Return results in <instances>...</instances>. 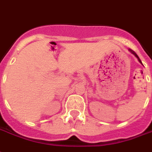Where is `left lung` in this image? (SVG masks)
Here are the masks:
<instances>
[{"mask_svg": "<svg viewBox=\"0 0 152 152\" xmlns=\"http://www.w3.org/2000/svg\"><path fill=\"white\" fill-rule=\"evenodd\" d=\"M129 52H130V53H132V54H134V56H136V57H137V59L138 60V61H139V62L141 63L142 65V63L141 60L139 59V57H138V55H137V54H136V53H135V52H134V51H133L132 49H130V48H129Z\"/></svg>", "mask_w": 152, "mask_h": 152, "instance_id": "obj_1", "label": "left lung"}]
</instances>
